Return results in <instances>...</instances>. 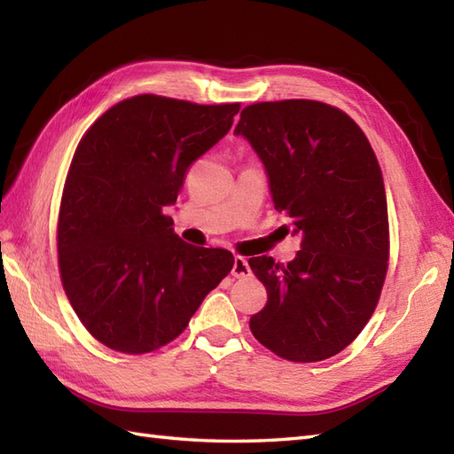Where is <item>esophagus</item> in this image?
I'll list each match as a JSON object with an SVG mask.
<instances>
[{"label": "esophagus", "mask_w": 454, "mask_h": 454, "mask_svg": "<svg viewBox=\"0 0 454 454\" xmlns=\"http://www.w3.org/2000/svg\"><path fill=\"white\" fill-rule=\"evenodd\" d=\"M232 275H234L236 278H244V277L252 275V269H249V263H247L246 257H242V255H236V257H234Z\"/></svg>", "instance_id": "1"}]
</instances>
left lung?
Segmentation results:
<instances>
[{
	"label": "left lung",
	"mask_w": 454,
	"mask_h": 454,
	"mask_svg": "<svg viewBox=\"0 0 454 454\" xmlns=\"http://www.w3.org/2000/svg\"><path fill=\"white\" fill-rule=\"evenodd\" d=\"M262 160L275 210L301 249L286 265L249 259L267 304L249 320L255 340L296 363L343 351L369 322L388 267V208L380 166L340 109L288 99L249 105L234 130Z\"/></svg>",
	"instance_id": "left-lung-1"
}]
</instances>
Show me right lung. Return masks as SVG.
Wrapping results in <instances>:
<instances>
[{"instance_id": "right-lung-1", "label": "right lung", "mask_w": 454, "mask_h": 454, "mask_svg": "<svg viewBox=\"0 0 454 454\" xmlns=\"http://www.w3.org/2000/svg\"><path fill=\"white\" fill-rule=\"evenodd\" d=\"M239 103L197 105L158 95L121 101L74 153L58 220V263L88 332L121 353H150L185 330L234 265L220 247L173 232L189 166L232 129Z\"/></svg>"}]
</instances>
